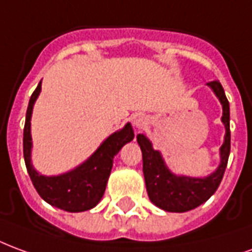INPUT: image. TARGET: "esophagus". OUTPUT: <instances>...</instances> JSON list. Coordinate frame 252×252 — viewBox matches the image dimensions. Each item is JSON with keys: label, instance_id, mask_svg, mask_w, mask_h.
<instances>
[{"label": "esophagus", "instance_id": "1", "mask_svg": "<svg viewBox=\"0 0 252 252\" xmlns=\"http://www.w3.org/2000/svg\"><path fill=\"white\" fill-rule=\"evenodd\" d=\"M133 124L135 127H142V126L146 124V117H145L144 114H137V115H134Z\"/></svg>", "mask_w": 252, "mask_h": 252}]
</instances>
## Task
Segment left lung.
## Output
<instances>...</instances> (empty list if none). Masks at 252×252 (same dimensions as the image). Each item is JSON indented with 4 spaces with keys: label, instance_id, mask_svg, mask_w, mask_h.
Listing matches in <instances>:
<instances>
[{
    "label": "left lung",
    "instance_id": "obj_1",
    "mask_svg": "<svg viewBox=\"0 0 252 252\" xmlns=\"http://www.w3.org/2000/svg\"><path fill=\"white\" fill-rule=\"evenodd\" d=\"M207 84L214 90L215 95L219 98L223 106L221 122L225 126L224 142L220 148V165L214 173L203 179L176 176L169 170L161 153L154 150L152 142L144 134L137 135V141L142 150L144 177L149 199L154 205L168 212H187L205 203L219 188L227 168L231 149L228 99L220 82L214 80Z\"/></svg>",
    "mask_w": 252,
    "mask_h": 252
}]
</instances>
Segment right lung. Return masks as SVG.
I'll list each match as a JSON object with an SVG mask.
<instances>
[{"mask_svg":"<svg viewBox=\"0 0 252 252\" xmlns=\"http://www.w3.org/2000/svg\"><path fill=\"white\" fill-rule=\"evenodd\" d=\"M41 91V82L29 99L27 118L24 126V159L29 177L37 193L48 204L64 209L67 212H83L94 208L100 201L107 185L108 176L113 168L114 156H117L125 144L133 141L134 131L131 125L126 124L119 131L111 134L102 142L90 158L71 172L60 176H43L37 173L31 162L32 137L31 118L33 104Z\"/></svg>","mask_w":252,"mask_h":252,"instance_id":"obj_1","label":"right lung"}]
</instances>
